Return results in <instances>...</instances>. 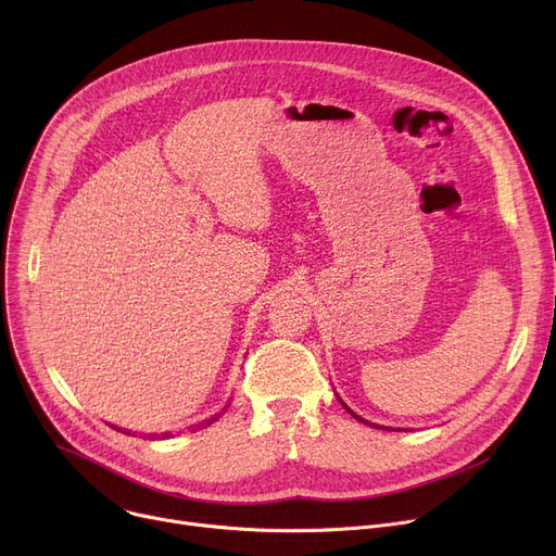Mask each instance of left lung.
<instances>
[{"mask_svg": "<svg viewBox=\"0 0 556 556\" xmlns=\"http://www.w3.org/2000/svg\"><path fill=\"white\" fill-rule=\"evenodd\" d=\"M340 403H343V401H340ZM343 407H345V409H348V412H350V414H352V416H354V418H358V420H363V422H367V425H371V422H369V420H365V418H361V416H358V414H354V412H352V409H350V407H348V405H345V403H343ZM374 427H380V425H374ZM380 430H382V427H380Z\"/></svg>", "mask_w": 556, "mask_h": 556, "instance_id": "1", "label": "left lung"}]
</instances>
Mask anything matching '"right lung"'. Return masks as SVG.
I'll return each instance as SVG.
<instances>
[{"label":"right lung","instance_id":"right-lung-1","mask_svg":"<svg viewBox=\"0 0 556 556\" xmlns=\"http://www.w3.org/2000/svg\"><path fill=\"white\" fill-rule=\"evenodd\" d=\"M227 407H229V405H227ZM227 407H225V409H227ZM218 418H220V414H216V416H211V418H206L204 422H200V425H193V427H195V430H202V427L211 425L213 420H218ZM115 430H117V427H115ZM119 432H122V430H119ZM124 434H131V432H124ZM168 437H170V434H162V439H168ZM151 439H153V437H151Z\"/></svg>","mask_w":556,"mask_h":556}]
</instances>
